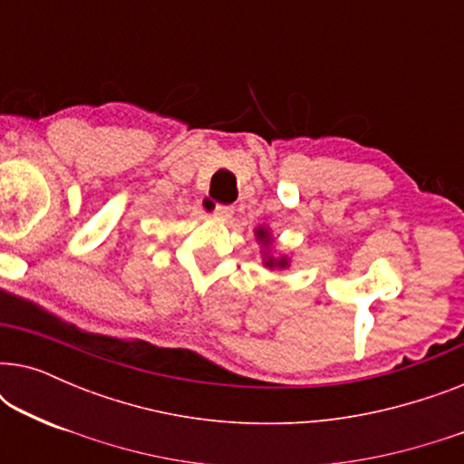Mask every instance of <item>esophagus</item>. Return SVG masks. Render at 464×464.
<instances>
[{
    "label": "esophagus",
    "instance_id": "34e87169",
    "mask_svg": "<svg viewBox=\"0 0 464 464\" xmlns=\"http://www.w3.org/2000/svg\"><path fill=\"white\" fill-rule=\"evenodd\" d=\"M232 213H234V208L232 207H227V205H218L215 207V211H213V215L218 219H221V221H227L232 218Z\"/></svg>",
    "mask_w": 464,
    "mask_h": 464
}]
</instances>
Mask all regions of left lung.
<instances>
[{"label": "left lung", "mask_w": 464, "mask_h": 464, "mask_svg": "<svg viewBox=\"0 0 464 464\" xmlns=\"http://www.w3.org/2000/svg\"><path fill=\"white\" fill-rule=\"evenodd\" d=\"M256 237H257V240H259V243H262L264 246L270 245V232L266 230V227L259 226L257 230H256ZM264 266H268V268H287L289 259H287V257H272V256H266Z\"/></svg>", "instance_id": "1"}]
</instances>
